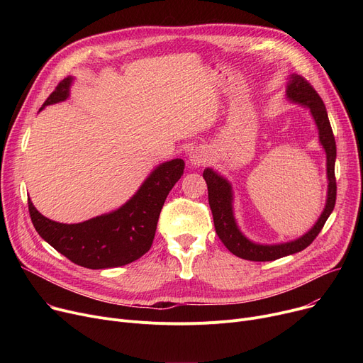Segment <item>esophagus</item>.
I'll return each instance as SVG.
<instances>
[{
	"instance_id": "obj_1",
	"label": "esophagus",
	"mask_w": 363,
	"mask_h": 363,
	"mask_svg": "<svg viewBox=\"0 0 363 363\" xmlns=\"http://www.w3.org/2000/svg\"><path fill=\"white\" fill-rule=\"evenodd\" d=\"M206 162V156L203 155L201 151H193L191 155H189V163L191 164H194V166H200V164H203Z\"/></svg>"
}]
</instances>
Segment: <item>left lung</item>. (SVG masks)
<instances>
[{
  "mask_svg": "<svg viewBox=\"0 0 363 363\" xmlns=\"http://www.w3.org/2000/svg\"><path fill=\"white\" fill-rule=\"evenodd\" d=\"M287 97L298 104L308 106L311 108L315 123L319 129V141L322 147L325 148L327 152V175H328V197L327 206L312 230L300 237L298 240L277 244V245H262L252 242L247 240L238 230V226L234 219L233 213V191L231 185L226 179L212 169H204L203 178L207 184L208 191V204L212 208L215 230L223 245L230 250L233 255L253 262H269L277 260L279 257L298 253L306 249L308 245L313 242L318 237L320 230L325 225L327 219L330 218L331 212L334 211L335 199H337V182H335V156H337V147L335 138L331 129V123L327 114L325 104H323L319 94L315 88L298 74H291L290 84L287 88Z\"/></svg>",
  "mask_w": 363,
  "mask_h": 363,
  "instance_id": "8db88e82",
  "label": "left lung"
}]
</instances>
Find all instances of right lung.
Returning <instances> with one entry per match:
<instances>
[{"mask_svg": "<svg viewBox=\"0 0 363 363\" xmlns=\"http://www.w3.org/2000/svg\"><path fill=\"white\" fill-rule=\"evenodd\" d=\"M72 78L63 79L45 100L48 104L69 97ZM185 163L175 159L151 172L141 188L116 212L81 223H59L36 211L28 200L36 233L70 262L88 269L118 268L144 256L152 244L157 220L169 191L184 175Z\"/></svg>", "mask_w": 363, "mask_h": 363, "instance_id": "obj_1", "label": "right lung"}]
</instances>
